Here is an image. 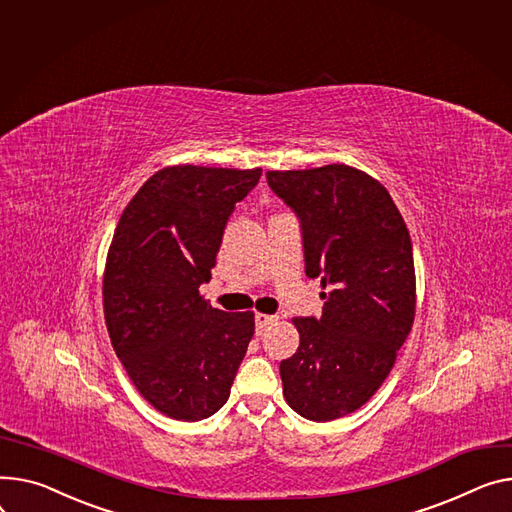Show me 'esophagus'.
Masks as SVG:
<instances>
[{
  "label": "esophagus",
  "instance_id": "34e87169",
  "mask_svg": "<svg viewBox=\"0 0 512 512\" xmlns=\"http://www.w3.org/2000/svg\"><path fill=\"white\" fill-rule=\"evenodd\" d=\"M278 319L274 315H263V313H257L255 315V329H257V335H261L269 325H274Z\"/></svg>",
  "mask_w": 512,
  "mask_h": 512
}]
</instances>
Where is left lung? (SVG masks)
I'll use <instances>...</instances> for the list:
<instances>
[{
	"mask_svg": "<svg viewBox=\"0 0 512 512\" xmlns=\"http://www.w3.org/2000/svg\"><path fill=\"white\" fill-rule=\"evenodd\" d=\"M302 228L304 271L321 278L323 315L296 317L300 346L282 360L296 414L329 422L362 407L387 379L416 315L412 238L389 191L358 168L267 170Z\"/></svg>",
	"mask_w": 512,
	"mask_h": 512,
	"instance_id": "8db88e82",
	"label": "left lung"
}]
</instances>
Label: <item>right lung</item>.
<instances>
[{
    "label": "right lung",
    "instance_id": "1",
    "mask_svg": "<svg viewBox=\"0 0 512 512\" xmlns=\"http://www.w3.org/2000/svg\"><path fill=\"white\" fill-rule=\"evenodd\" d=\"M261 168L166 166L133 195L107 255L102 304L111 344L142 397L168 418L197 422L228 401L255 317L199 294L234 203Z\"/></svg>",
    "mask_w": 512,
    "mask_h": 512
}]
</instances>
